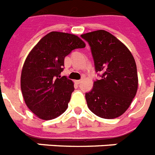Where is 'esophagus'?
<instances>
[{
	"label": "esophagus",
	"mask_w": 155,
	"mask_h": 155,
	"mask_svg": "<svg viewBox=\"0 0 155 155\" xmlns=\"http://www.w3.org/2000/svg\"><path fill=\"white\" fill-rule=\"evenodd\" d=\"M74 82H75L77 85H79V84L81 82V80H76V81H74Z\"/></svg>",
	"instance_id": "obj_1"
}]
</instances>
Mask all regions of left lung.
I'll use <instances>...</instances> for the list:
<instances>
[{
  "label": "left lung",
  "mask_w": 155,
  "mask_h": 155,
  "mask_svg": "<svg viewBox=\"0 0 155 155\" xmlns=\"http://www.w3.org/2000/svg\"><path fill=\"white\" fill-rule=\"evenodd\" d=\"M91 47L95 70L101 78L85 94L87 106L94 114L113 119L130 107L138 90L135 61L123 43L106 30L81 34Z\"/></svg>",
  "instance_id": "1"
}]
</instances>
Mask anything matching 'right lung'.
<instances>
[{
    "instance_id": "obj_1",
    "label": "right lung",
    "mask_w": 155,
    "mask_h": 155,
    "mask_svg": "<svg viewBox=\"0 0 155 155\" xmlns=\"http://www.w3.org/2000/svg\"><path fill=\"white\" fill-rule=\"evenodd\" d=\"M84 47L74 34L50 32L29 52L22 67L21 89L26 106L38 117L51 120L66 110L74 82L60 74L65 56Z\"/></svg>"
}]
</instances>
